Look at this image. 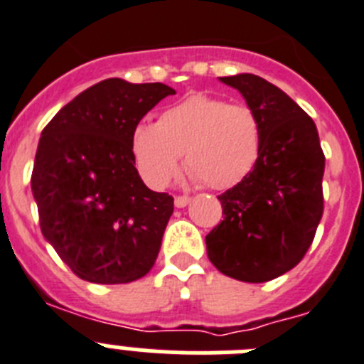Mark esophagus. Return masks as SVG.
<instances>
[{"label":"esophagus","instance_id":"34e87169","mask_svg":"<svg viewBox=\"0 0 364 364\" xmlns=\"http://www.w3.org/2000/svg\"><path fill=\"white\" fill-rule=\"evenodd\" d=\"M174 203H176V206H178V208H183V206L188 205L190 198H188V196H176Z\"/></svg>","mask_w":364,"mask_h":364}]
</instances>
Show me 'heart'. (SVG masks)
Listing matches in <instances>:
<instances>
[{
  "mask_svg": "<svg viewBox=\"0 0 364 364\" xmlns=\"http://www.w3.org/2000/svg\"><path fill=\"white\" fill-rule=\"evenodd\" d=\"M261 152L257 114L245 103L194 94L163 110L156 125L132 132V156L149 186L161 190L179 172L181 154L192 178L212 190L239 185Z\"/></svg>",
  "mask_w": 364,
  "mask_h": 364,
  "instance_id": "b5f03b06",
  "label": "heart"
}]
</instances>
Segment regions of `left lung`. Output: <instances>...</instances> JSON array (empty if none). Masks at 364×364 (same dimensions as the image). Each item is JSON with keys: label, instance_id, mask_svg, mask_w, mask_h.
Masks as SVG:
<instances>
[{"label": "left lung", "instance_id": "left-lung-1", "mask_svg": "<svg viewBox=\"0 0 364 364\" xmlns=\"http://www.w3.org/2000/svg\"><path fill=\"white\" fill-rule=\"evenodd\" d=\"M257 114L261 152L250 174L218 196L223 219L206 235L215 268L245 283L292 270L323 218L325 154L312 117L276 85L254 74L221 77Z\"/></svg>", "mask_w": 364, "mask_h": 364}]
</instances>
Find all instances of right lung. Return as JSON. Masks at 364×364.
<instances>
[{"label": "right lung", "instance_id": "right-lung-1", "mask_svg": "<svg viewBox=\"0 0 364 364\" xmlns=\"http://www.w3.org/2000/svg\"><path fill=\"white\" fill-rule=\"evenodd\" d=\"M172 94L168 85L110 77L65 105L41 132L31 178L39 227L88 283H132L158 259L174 198L141 181L132 132Z\"/></svg>", "mask_w": 364, "mask_h": 364}]
</instances>
